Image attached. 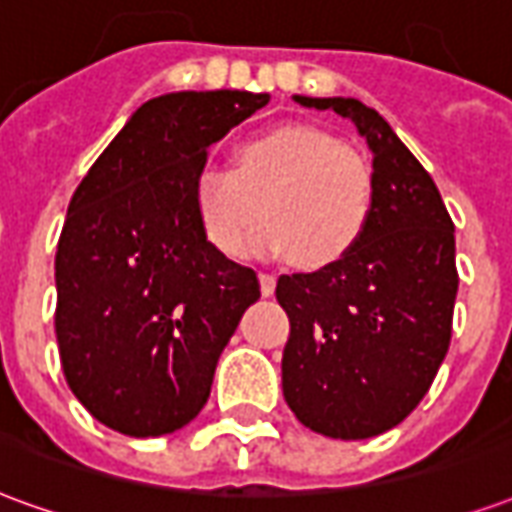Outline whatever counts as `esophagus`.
<instances>
[{
  "label": "esophagus",
  "mask_w": 512,
  "mask_h": 512,
  "mask_svg": "<svg viewBox=\"0 0 512 512\" xmlns=\"http://www.w3.org/2000/svg\"><path fill=\"white\" fill-rule=\"evenodd\" d=\"M274 290H277V279L271 277V274H260V293L263 296H274Z\"/></svg>",
  "instance_id": "obj_1"
}]
</instances>
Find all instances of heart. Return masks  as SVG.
Instances as JSON below:
<instances>
[{
  "mask_svg": "<svg viewBox=\"0 0 512 512\" xmlns=\"http://www.w3.org/2000/svg\"><path fill=\"white\" fill-rule=\"evenodd\" d=\"M191 197L202 233L222 255H244L263 213L268 224L255 249L290 255L307 271L351 255L376 211L370 167L337 136L304 123L241 139L233 167H202Z\"/></svg>",
  "mask_w": 512,
  "mask_h": 512,
  "instance_id": "heart-1",
  "label": "heart"
}]
</instances>
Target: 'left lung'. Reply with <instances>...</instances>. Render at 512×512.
Returning <instances> with one entry per match:
<instances>
[{"label":"left lung","instance_id":"left-lung-1","mask_svg":"<svg viewBox=\"0 0 512 512\" xmlns=\"http://www.w3.org/2000/svg\"><path fill=\"white\" fill-rule=\"evenodd\" d=\"M296 101L348 117L365 136L376 211L340 263L279 277L277 301L290 318L282 392L315 433L370 439L419 406L447 356L455 224L433 178L376 109L356 98Z\"/></svg>","mask_w":512,"mask_h":512}]
</instances>
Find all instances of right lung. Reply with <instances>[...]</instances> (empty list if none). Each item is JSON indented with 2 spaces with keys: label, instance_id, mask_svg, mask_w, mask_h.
<instances>
[{
  "label": "right lung",
  "instance_id": "add662e5",
  "mask_svg": "<svg viewBox=\"0 0 512 512\" xmlns=\"http://www.w3.org/2000/svg\"><path fill=\"white\" fill-rule=\"evenodd\" d=\"M266 104L246 90L153 98L73 191L54 332L65 381L106 428L145 439L189 425L260 299L255 271L205 238L191 189L208 147Z\"/></svg>",
  "mask_w": 512,
  "mask_h": 512
}]
</instances>
